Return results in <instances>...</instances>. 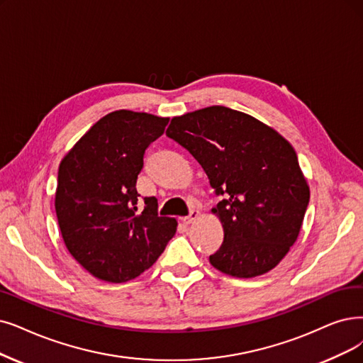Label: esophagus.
<instances>
[{"label": "esophagus", "instance_id": "esophagus-1", "mask_svg": "<svg viewBox=\"0 0 363 363\" xmlns=\"http://www.w3.org/2000/svg\"><path fill=\"white\" fill-rule=\"evenodd\" d=\"M198 219H199V211H198V210H192L189 216L184 217L183 223H184V225H191V223H194V222L198 220Z\"/></svg>", "mask_w": 363, "mask_h": 363}]
</instances>
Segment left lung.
Here are the masks:
<instances>
[{"instance_id":"1","label":"left lung","mask_w":363,"mask_h":363,"mask_svg":"<svg viewBox=\"0 0 363 363\" xmlns=\"http://www.w3.org/2000/svg\"><path fill=\"white\" fill-rule=\"evenodd\" d=\"M167 137L196 159L223 196L211 210L225 235L210 264L238 279L277 267L299 235L310 201L292 144L253 116L223 106L172 118Z\"/></svg>"}]
</instances>
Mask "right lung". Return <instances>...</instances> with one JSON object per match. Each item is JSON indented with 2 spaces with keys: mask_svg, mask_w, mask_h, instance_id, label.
<instances>
[{
  "mask_svg": "<svg viewBox=\"0 0 363 363\" xmlns=\"http://www.w3.org/2000/svg\"><path fill=\"white\" fill-rule=\"evenodd\" d=\"M168 118L118 110L106 114L61 161L55 210L68 252L94 277L123 283L149 269L176 234L172 217L157 216L137 179L146 149Z\"/></svg>",
  "mask_w": 363,
  "mask_h": 363,
  "instance_id": "add662e5",
  "label": "right lung"
}]
</instances>
